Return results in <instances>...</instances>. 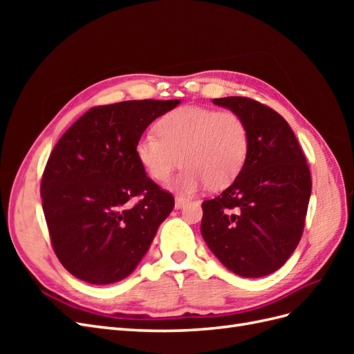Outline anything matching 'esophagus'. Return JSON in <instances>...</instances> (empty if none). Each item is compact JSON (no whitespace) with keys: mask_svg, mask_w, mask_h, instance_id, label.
Segmentation results:
<instances>
[{"mask_svg":"<svg viewBox=\"0 0 354 354\" xmlns=\"http://www.w3.org/2000/svg\"><path fill=\"white\" fill-rule=\"evenodd\" d=\"M186 202H187V199H186V198H183V196H177V198H176V208L185 207V205H186Z\"/></svg>","mask_w":354,"mask_h":354,"instance_id":"1","label":"esophagus"}]
</instances>
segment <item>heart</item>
<instances>
[{
  "label": "heart",
  "instance_id": "obj_1",
  "mask_svg": "<svg viewBox=\"0 0 354 354\" xmlns=\"http://www.w3.org/2000/svg\"><path fill=\"white\" fill-rule=\"evenodd\" d=\"M156 128L158 133L146 131L137 140L138 162L159 183L183 162L186 169L176 186L187 194L205 185L214 190L229 187L248 158V127L230 109L181 106L160 118Z\"/></svg>",
  "mask_w": 354,
  "mask_h": 354
}]
</instances>
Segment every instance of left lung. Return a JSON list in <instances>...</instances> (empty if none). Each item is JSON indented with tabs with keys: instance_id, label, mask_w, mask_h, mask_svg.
Segmentation results:
<instances>
[{
	"instance_id": "1",
	"label": "left lung",
	"mask_w": 354,
	"mask_h": 354,
	"mask_svg": "<svg viewBox=\"0 0 354 354\" xmlns=\"http://www.w3.org/2000/svg\"><path fill=\"white\" fill-rule=\"evenodd\" d=\"M248 127L250 152L236 180L202 202L201 233L223 266L242 277L267 276L286 263L301 239L312 177L291 127L248 97L214 99Z\"/></svg>"
}]
</instances>
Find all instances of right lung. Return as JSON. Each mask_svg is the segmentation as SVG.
<instances>
[{
  "instance_id": "obj_1",
  "label": "right lung",
  "mask_w": 354,
  "mask_h": 354,
  "mask_svg": "<svg viewBox=\"0 0 354 354\" xmlns=\"http://www.w3.org/2000/svg\"><path fill=\"white\" fill-rule=\"evenodd\" d=\"M180 100L95 106L60 137L41 180L53 250L65 269L93 285L131 274L174 198L146 176L136 143Z\"/></svg>"
}]
</instances>
